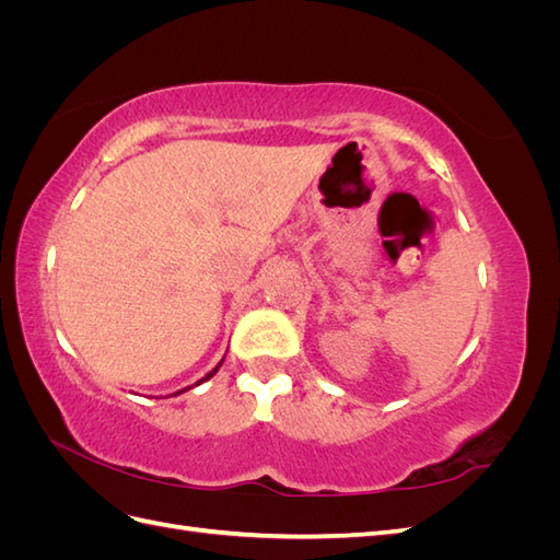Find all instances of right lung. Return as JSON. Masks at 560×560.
Instances as JSON below:
<instances>
[{"label":"right lung","instance_id":"add662e5","mask_svg":"<svg viewBox=\"0 0 560 560\" xmlns=\"http://www.w3.org/2000/svg\"><path fill=\"white\" fill-rule=\"evenodd\" d=\"M224 358H226V354H224ZM222 362H224V360H222ZM222 362H219V364H217V366H214L212 371H208V374H206V376H202L200 381H196L194 385H200V383H206V381H210V378H212V376L217 374V371H219V366H222ZM194 385H189V387H184V389H177V393H175V395H182V393H186V389H191Z\"/></svg>","mask_w":560,"mask_h":560}]
</instances>
